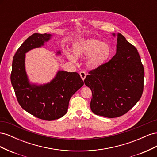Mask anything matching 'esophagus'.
<instances>
[{"instance_id":"34e87169","label":"esophagus","mask_w":157,"mask_h":157,"mask_svg":"<svg viewBox=\"0 0 157 157\" xmlns=\"http://www.w3.org/2000/svg\"><path fill=\"white\" fill-rule=\"evenodd\" d=\"M86 75H87L86 73V72H84V71H82V72H80V77H81V78H82L83 80L85 79V78H86Z\"/></svg>"}]
</instances>
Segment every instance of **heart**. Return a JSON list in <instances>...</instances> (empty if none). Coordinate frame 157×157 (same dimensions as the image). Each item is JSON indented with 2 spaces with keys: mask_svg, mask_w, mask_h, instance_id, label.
Wrapping results in <instances>:
<instances>
[{
  "mask_svg": "<svg viewBox=\"0 0 157 157\" xmlns=\"http://www.w3.org/2000/svg\"><path fill=\"white\" fill-rule=\"evenodd\" d=\"M72 53L65 52L70 61L75 63L77 58H85V65L89 69H96L105 63L111 55V48L105 42L94 38L79 39L72 44Z\"/></svg>",
  "mask_w": 157,
  "mask_h": 157,
  "instance_id": "1",
  "label": "heart"
}]
</instances>
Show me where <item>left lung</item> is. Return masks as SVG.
<instances>
[{"mask_svg":"<svg viewBox=\"0 0 157 157\" xmlns=\"http://www.w3.org/2000/svg\"><path fill=\"white\" fill-rule=\"evenodd\" d=\"M116 54L105 64L91 71L84 84L92 90V111L115 118L124 115L140 100L144 90V69L137 49L121 33Z\"/></svg>","mask_w":157,"mask_h":157,"instance_id":"left-lung-1","label":"left lung"}]
</instances>
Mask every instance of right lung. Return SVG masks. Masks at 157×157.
<instances>
[{
	"mask_svg": "<svg viewBox=\"0 0 157 157\" xmlns=\"http://www.w3.org/2000/svg\"><path fill=\"white\" fill-rule=\"evenodd\" d=\"M51 34H35L23 42L14 55L11 83L18 103L25 111L42 120H56L67 112L73 95L84 82L78 73L58 70L55 77L45 84L31 82L25 69V54L28 52L45 46ZM60 56V50L56 52Z\"/></svg>",
	"mask_w": 157,
	"mask_h": 157,
	"instance_id": "obj_1",
	"label": "right lung"
}]
</instances>
